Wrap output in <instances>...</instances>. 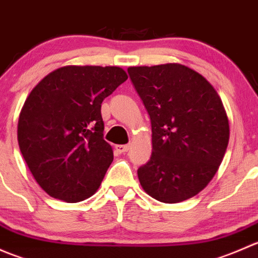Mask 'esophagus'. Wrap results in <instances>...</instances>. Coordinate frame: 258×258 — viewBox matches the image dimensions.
Segmentation results:
<instances>
[{"label": "esophagus", "instance_id": "esophagus-1", "mask_svg": "<svg viewBox=\"0 0 258 258\" xmlns=\"http://www.w3.org/2000/svg\"><path fill=\"white\" fill-rule=\"evenodd\" d=\"M128 148H130L128 145H117L116 146V151L119 153L127 152V151H128Z\"/></svg>", "mask_w": 258, "mask_h": 258}]
</instances>
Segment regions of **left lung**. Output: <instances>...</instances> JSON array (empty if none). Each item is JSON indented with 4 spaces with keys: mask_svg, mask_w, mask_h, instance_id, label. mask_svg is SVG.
<instances>
[{
    "mask_svg": "<svg viewBox=\"0 0 258 258\" xmlns=\"http://www.w3.org/2000/svg\"><path fill=\"white\" fill-rule=\"evenodd\" d=\"M127 72L152 128V155L137 170L140 183L165 204L196 196L217 172L228 145L230 126L220 96L183 64L130 67Z\"/></svg>",
    "mask_w": 258,
    "mask_h": 258,
    "instance_id": "left-lung-1",
    "label": "left lung"
}]
</instances>
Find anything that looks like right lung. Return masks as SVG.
<instances>
[{
    "label": "right lung",
    "instance_id": "right-lung-1",
    "mask_svg": "<svg viewBox=\"0 0 258 258\" xmlns=\"http://www.w3.org/2000/svg\"><path fill=\"white\" fill-rule=\"evenodd\" d=\"M126 80L119 67L66 66L30 93L18 118V145L51 197L80 202L100 187L113 161L103 140L101 105Z\"/></svg>",
    "mask_w": 258,
    "mask_h": 258
}]
</instances>
